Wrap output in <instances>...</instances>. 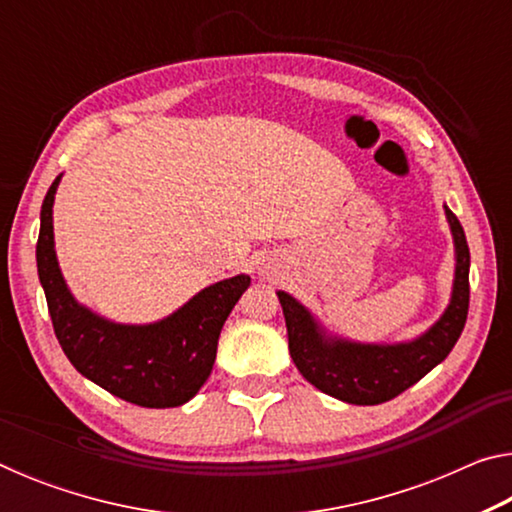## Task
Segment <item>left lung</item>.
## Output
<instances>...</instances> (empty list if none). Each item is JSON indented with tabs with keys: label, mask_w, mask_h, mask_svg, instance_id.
Listing matches in <instances>:
<instances>
[{
	"label": "left lung",
	"mask_w": 512,
	"mask_h": 512,
	"mask_svg": "<svg viewBox=\"0 0 512 512\" xmlns=\"http://www.w3.org/2000/svg\"><path fill=\"white\" fill-rule=\"evenodd\" d=\"M445 207L454 239V282L449 305L427 332L411 341L361 343L327 332V327L287 291H277L287 320L291 359L311 386L336 400L375 406L406 388L447 359L461 336L470 307V248L456 214Z\"/></svg>",
	"instance_id": "left-lung-1"
}]
</instances>
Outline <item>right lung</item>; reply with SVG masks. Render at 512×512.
<instances>
[{"mask_svg": "<svg viewBox=\"0 0 512 512\" xmlns=\"http://www.w3.org/2000/svg\"><path fill=\"white\" fill-rule=\"evenodd\" d=\"M63 173L51 183L40 210L38 277L65 357L85 379L146 409H173L201 391L216 359L223 323L241 293L246 273L214 282L155 323H115L81 305L58 266L54 201Z\"/></svg>", "mask_w": 512, "mask_h": 512, "instance_id": "right-lung-1", "label": "right lung"}]
</instances>
